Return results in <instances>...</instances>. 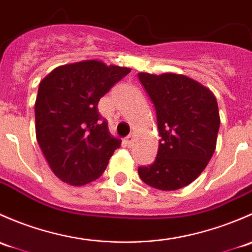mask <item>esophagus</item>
Here are the masks:
<instances>
[{
    "mask_svg": "<svg viewBox=\"0 0 252 252\" xmlns=\"http://www.w3.org/2000/svg\"><path fill=\"white\" fill-rule=\"evenodd\" d=\"M133 141H134V136L133 134H128V136L126 137L125 138V144L127 145V147H132L133 145Z\"/></svg>",
    "mask_w": 252,
    "mask_h": 252,
    "instance_id": "1",
    "label": "esophagus"
}]
</instances>
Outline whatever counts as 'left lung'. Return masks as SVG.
I'll use <instances>...</instances> for the list:
<instances>
[{
  "mask_svg": "<svg viewBox=\"0 0 252 252\" xmlns=\"http://www.w3.org/2000/svg\"><path fill=\"white\" fill-rule=\"evenodd\" d=\"M138 77L154 104L160 134L155 161L139 166L138 175L153 188L177 190L203 172L216 149V97L186 75L139 72Z\"/></svg>",
  "mask_w": 252,
  "mask_h": 252,
  "instance_id": "1",
  "label": "left lung"
}]
</instances>
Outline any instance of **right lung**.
Here are the masks:
<instances>
[{
  "mask_svg": "<svg viewBox=\"0 0 252 252\" xmlns=\"http://www.w3.org/2000/svg\"><path fill=\"white\" fill-rule=\"evenodd\" d=\"M129 68L84 61L56 68L40 82L36 139L54 175L84 186L104 172L121 141L110 134L98 102Z\"/></svg>",
  "mask_w": 252,
  "mask_h": 252,
  "instance_id": "right-lung-1",
  "label": "right lung"
}]
</instances>
